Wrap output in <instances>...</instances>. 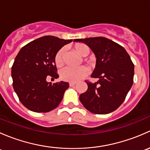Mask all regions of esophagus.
<instances>
[{"label": "esophagus", "mask_w": 150, "mask_h": 150, "mask_svg": "<svg viewBox=\"0 0 150 150\" xmlns=\"http://www.w3.org/2000/svg\"><path fill=\"white\" fill-rule=\"evenodd\" d=\"M75 84H76V83H75V82H69V86H75Z\"/></svg>", "instance_id": "34e87169"}]
</instances>
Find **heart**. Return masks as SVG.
<instances>
[{
    "mask_svg": "<svg viewBox=\"0 0 150 150\" xmlns=\"http://www.w3.org/2000/svg\"><path fill=\"white\" fill-rule=\"evenodd\" d=\"M75 50L82 57H86L90 52L88 46L84 43H76L74 46ZM64 48H61L55 54L54 62L56 66L61 67L64 64ZM83 61L89 65H91V60L88 58L83 59ZM89 73V69L86 66H81L78 67H67L60 72V77L62 80L69 82H77L87 76Z\"/></svg>",
    "mask_w": 150,
    "mask_h": 150,
    "instance_id": "b5f03b06",
    "label": "heart"
}]
</instances>
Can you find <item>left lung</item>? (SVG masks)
Wrapping results in <instances>:
<instances>
[{"label":"left lung","mask_w":150,"mask_h":150,"mask_svg":"<svg viewBox=\"0 0 150 150\" xmlns=\"http://www.w3.org/2000/svg\"><path fill=\"white\" fill-rule=\"evenodd\" d=\"M90 47L96 57L91 78L96 83L85 81L88 89L80 95L86 109L94 114H108L125 100L134 83V65L123 47L104 37L75 39Z\"/></svg>","instance_id":"8db88e82"}]
</instances>
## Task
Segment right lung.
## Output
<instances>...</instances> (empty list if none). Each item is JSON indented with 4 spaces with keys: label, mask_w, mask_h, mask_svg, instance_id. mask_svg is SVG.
Here are the masks:
<instances>
[{
    "label": "right lung",
    "mask_w": 150,
    "mask_h": 150,
    "mask_svg": "<svg viewBox=\"0 0 150 150\" xmlns=\"http://www.w3.org/2000/svg\"><path fill=\"white\" fill-rule=\"evenodd\" d=\"M72 40L51 35L39 38L22 47L11 67L13 87L21 103L35 112H48L58 107L67 82H47L48 77L58 78L55 54Z\"/></svg>",
    "instance_id": "right-lung-1"
}]
</instances>
